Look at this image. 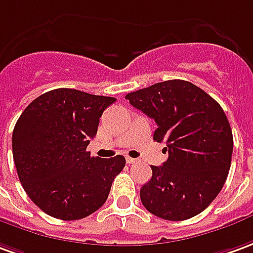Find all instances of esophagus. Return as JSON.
Segmentation results:
<instances>
[{
	"label": "esophagus",
	"instance_id": "esophagus-1",
	"mask_svg": "<svg viewBox=\"0 0 253 253\" xmlns=\"http://www.w3.org/2000/svg\"><path fill=\"white\" fill-rule=\"evenodd\" d=\"M136 161H137V160L132 158V157H126V163H128V164H135Z\"/></svg>",
	"mask_w": 253,
	"mask_h": 253
}]
</instances>
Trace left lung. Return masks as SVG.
Wrapping results in <instances>:
<instances>
[{
  "label": "left lung",
  "mask_w": 253,
  "mask_h": 253,
  "mask_svg": "<svg viewBox=\"0 0 253 253\" xmlns=\"http://www.w3.org/2000/svg\"><path fill=\"white\" fill-rule=\"evenodd\" d=\"M125 99L156 121L154 140L167 143L168 160L151 165L153 176L140 189L144 208L165 220L201 213L222 190L231 164L233 133L220 104L183 80L154 84Z\"/></svg>",
  "instance_id": "obj_1"
}]
</instances>
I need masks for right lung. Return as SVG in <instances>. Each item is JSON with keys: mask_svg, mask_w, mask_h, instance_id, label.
Masks as SVG:
<instances>
[{"mask_svg": "<svg viewBox=\"0 0 253 253\" xmlns=\"http://www.w3.org/2000/svg\"><path fill=\"white\" fill-rule=\"evenodd\" d=\"M114 102L116 97L59 88L34 99L19 117L12 135L17 176L31 201L49 216L78 220L106 203L125 158L102 160L86 147Z\"/></svg>", "mask_w": 253, "mask_h": 253, "instance_id": "obj_1", "label": "right lung"}]
</instances>
